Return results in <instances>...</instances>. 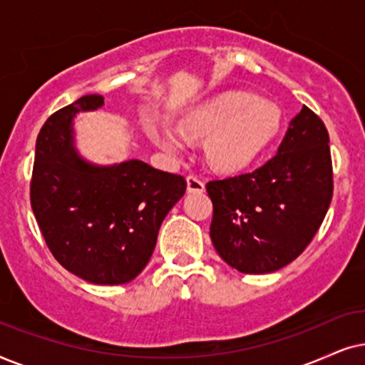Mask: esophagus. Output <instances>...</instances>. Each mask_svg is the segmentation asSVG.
<instances>
[{"mask_svg":"<svg viewBox=\"0 0 365 365\" xmlns=\"http://www.w3.org/2000/svg\"><path fill=\"white\" fill-rule=\"evenodd\" d=\"M187 188L190 193H202L205 190V183L202 182L197 175H188L187 177Z\"/></svg>","mask_w":365,"mask_h":365,"instance_id":"obj_1","label":"esophagus"}]
</instances>
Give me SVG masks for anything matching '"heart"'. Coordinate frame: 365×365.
<instances>
[{"label":"heart","instance_id":"obj_1","mask_svg":"<svg viewBox=\"0 0 365 365\" xmlns=\"http://www.w3.org/2000/svg\"><path fill=\"white\" fill-rule=\"evenodd\" d=\"M280 108L250 93H227L197 106L183 116L178 132L170 126L155 130L153 137L167 152H180L183 137L205 138L207 162L218 172L233 173L255 162L279 135Z\"/></svg>","mask_w":365,"mask_h":365}]
</instances>
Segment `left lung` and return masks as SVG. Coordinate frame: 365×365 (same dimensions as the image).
<instances>
[{"label":"left lung","mask_w":365,"mask_h":365,"mask_svg":"<svg viewBox=\"0 0 365 365\" xmlns=\"http://www.w3.org/2000/svg\"><path fill=\"white\" fill-rule=\"evenodd\" d=\"M210 239L242 274H270L302 254L329 210L332 158L324 121L307 106L290 121L274 158L250 173L207 183Z\"/></svg>","instance_id":"left-lung-1"}]
</instances>
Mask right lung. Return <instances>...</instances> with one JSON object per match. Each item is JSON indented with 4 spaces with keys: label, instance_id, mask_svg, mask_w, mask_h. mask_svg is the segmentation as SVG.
Instances as JSON below:
<instances>
[{
    "label": "right lung",
    "instance_id": "1",
    "mask_svg": "<svg viewBox=\"0 0 365 365\" xmlns=\"http://www.w3.org/2000/svg\"><path fill=\"white\" fill-rule=\"evenodd\" d=\"M100 106L103 96L86 95L45 121L30 198L48 249L68 272L91 284L118 285L148 264L160 225L187 182L142 160L98 167L78 157L73 118Z\"/></svg>",
    "mask_w": 365,
    "mask_h": 365
}]
</instances>
